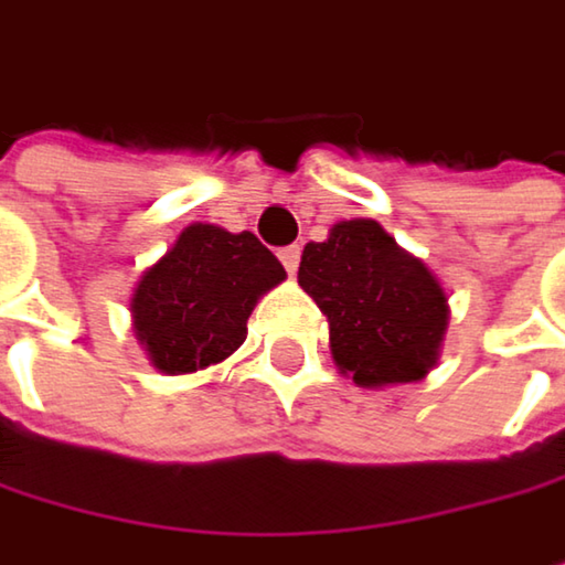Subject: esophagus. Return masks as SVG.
Wrapping results in <instances>:
<instances>
[{
  "mask_svg": "<svg viewBox=\"0 0 565 565\" xmlns=\"http://www.w3.org/2000/svg\"><path fill=\"white\" fill-rule=\"evenodd\" d=\"M299 256H302V249H299V246H286V249H279V259H282V266H286V273H289V276L299 269Z\"/></svg>",
  "mask_w": 565,
  "mask_h": 565,
  "instance_id": "esophagus-1",
  "label": "esophagus"
}]
</instances>
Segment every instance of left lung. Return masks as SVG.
I'll use <instances>...</instances> for the list:
<instances>
[{"instance_id": "left-lung-1", "label": "left lung", "mask_w": 565, "mask_h": 565, "mask_svg": "<svg viewBox=\"0 0 565 565\" xmlns=\"http://www.w3.org/2000/svg\"><path fill=\"white\" fill-rule=\"evenodd\" d=\"M299 286L329 322L339 375L359 388L412 385L437 365L450 322L447 292L379 220H339L322 243H306Z\"/></svg>"}]
</instances>
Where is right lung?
Wrapping results in <instances>:
<instances>
[{
	"instance_id": "add662e5",
	"label": "right lung",
	"mask_w": 565,
	"mask_h": 565,
	"mask_svg": "<svg viewBox=\"0 0 565 565\" xmlns=\"http://www.w3.org/2000/svg\"><path fill=\"white\" fill-rule=\"evenodd\" d=\"M282 279V263L253 233L190 223L131 292L135 339L163 375L216 369L246 342V319Z\"/></svg>"
}]
</instances>
